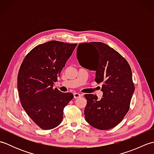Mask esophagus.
Segmentation results:
<instances>
[{
	"mask_svg": "<svg viewBox=\"0 0 154 154\" xmlns=\"http://www.w3.org/2000/svg\"><path fill=\"white\" fill-rule=\"evenodd\" d=\"M81 96H82V94H80V93H73V97H74L75 99H77V98H79Z\"/></svg>",
	"mask_w": 154,
	"mask_h": 154,
	"instance_id": "34e87169",
	"label": "esophagus"
}]
</instances>
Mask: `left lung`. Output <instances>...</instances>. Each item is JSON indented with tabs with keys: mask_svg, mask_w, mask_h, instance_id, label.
I'll return each mask as SVG.
<instances>
[{
	"mask_svg": "<svg viewBox=\"0 0 154 154\" xmlns=\"http://www.w3.org/2000/svg\"><path fill=\"white\" fill-rule=\"evenodd\" d=\"M77 58L81 66L96 72L97 83H103L100 100L93 94H85V120L97 129L112 128L130 109L135 89L131 68L119 52L102 42L79 44Z\"/></svg>",
	"mask_w": 154,
	"mask_h": 154,
	"instance_id": "obj_1",
	"label": "left lung"
}]
</instances>
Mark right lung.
<instances>
[{"instance_id": "obj_1", "label": "right lung", "mask_w": 154, "mask_h": 154, "mask_svg": "<svg viewBox=\"0 0 154 154\" xmlns=\"http://www.w3.org/2000/svg\"><path fill=\"white\" fill-rule=\"evenodd\" d=\"M77 45L55 40L38 45L20 67L17 87L21 104L42 129L60 125L64 107L73 99V94L54 89V84Z\"/></svg>"}]
</instances>
